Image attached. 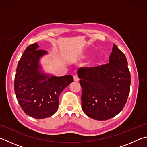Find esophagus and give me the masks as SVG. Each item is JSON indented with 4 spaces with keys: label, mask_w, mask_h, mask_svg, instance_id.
<instances>
[{
    "label": "esophagus",
    "mask_w": 147,
    "mask_h": 147,
    "mask_svg": "<svg viewBox=\"0 0 147 147\" xmlns=\"http://www.w3.org/2000/svg\"><path fill=\"white\" fill-rule=\"evenodd\" d=\"M73 78H74V80L75 81V82H78L79 81V78H78V76L74 75L73 76Z\"/></svg>",
    "instance_id": "esophagus-1"
}]
</instances>
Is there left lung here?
Returning <instances> with one entry per match:
<instances>
[{
  "mask_svg": "<svg viewBox=\"0 0 147 147\" xmlns=\"http://www.w3.org/2000/svg\"><path fill=\"white\" fill-rule=\"evenodd\" d=\"M126 56L113 44L109 63L96 67H80L82 108L89 117L105 121L123 110L131 83Z\"/></svg>",
  "mask_w": 147,
  "mask_h": 147,
  "instance_id": "1",
  "label": "left lung"
}]
</instances>
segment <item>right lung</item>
<instances>
[{"label": "right lung", "mask_w": 147, "mask_h": 147, "mask_svg": "<svg viewBox=\"0 0 147 147\" xmlns=\"http://www.w3.org/2000/svg\"><path fill=\"white\" fill-rule=\"evenodd\" d=\"M38 47L37 43L32 44L23 53L17 65L14 90L24 112L41 119L56 112L59 94L74 80L72 75L57 77L43 73L39 59L47 52Z\"/></svg>", "instance_id": "obj_1"}]
</instances>
